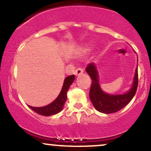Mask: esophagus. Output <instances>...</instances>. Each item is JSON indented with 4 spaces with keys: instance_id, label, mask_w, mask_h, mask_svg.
I'll return each mask as SVG.
<instances>
[{
    "instance_id": "esophagus-1",
    "label": "esophagus",
    "mask_w": 151,
    "mask_h": 151,
    "mask_svg": "<svg viewBox=\"0 0 151 151\" xmlns=\"http://www.w3.org/2000/svg\"><path fill=\"white\" fill-rule=\"evenodd\" d=\"M83 73H84V70L82 68H81V67H78L75 71V75H81Z\"/></svg>"
}]
</instances>
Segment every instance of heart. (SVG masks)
<instances>
[{
    "mask_svg": "<svg viewBox=\"0 0 151 151\" xmlns=\"http://www.w3.org/2000/svg\"><path fill=\"white\" fill-rule=\"evenodd\" d=\"M91 46H89V45L85 46L84 47L82 48V50H81V52L84 53V54H86V53L89 52L91 51Z\"/></svg>",
    "mask_w": 151,
    "mask_h": 151,
    "instance_id": "1",
    "label": "heart"
}]
</instances>
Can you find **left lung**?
I'll return each instance as SVG.
<instances>
[{"label": "left lung", "instance_id": "1", "mask_svg": "<svg viewBox=\"0 0 151 151\" xmlns=\"http://www.w3.org/2000/svg\"><path fill=\"white\" fill-rule=\"evenodd\" d=\"M86 71L92 80L89 91L90 100L95 109L101 113L111 114L119 111L126 106L136 94L138 84V67L136 69L133 85L129 91L124 94L118 95H111L102 91L94 63H89L86 67Z\"/></svg>", "mask_w": 151, "mask_h": 151}]
</instances>
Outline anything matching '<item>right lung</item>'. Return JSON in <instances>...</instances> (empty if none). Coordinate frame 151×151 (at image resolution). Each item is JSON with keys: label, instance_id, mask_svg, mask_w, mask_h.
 <instances>
[{"label": "right lung", "instance_id": "1", "mask_svg": "<svg viewBox=\"0 0 151 151\" xmlns=\"http://www.w3.org/2000/svg\"><path fill=\"white\" fill-rule=\"evenodd\" d=\"M74 78L75 77H74V74L65 78V81H64L63 86H62V89L60 94H59L58 98L51 104L42 107H33L30 106H28L35 112L40 114V115L45 116H49L55 115V114L59 113L63 109V106L67 99V92L71 84L73 83Z\"/></svg>", "mask_w": 151, "mask_h": 151}]
</instances>
